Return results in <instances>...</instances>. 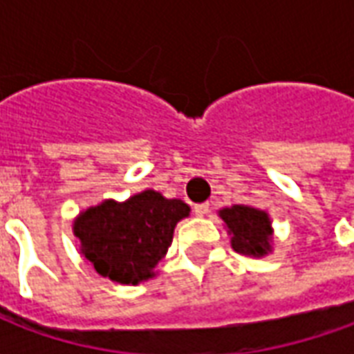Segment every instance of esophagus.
Here are the masks:
<instances>
[{
	"label": "esophagus",
	"mask_w": 354,
	"mask_h": 354,
	"mask_svg": "<svg viewBox=\"0 0 354 354\" xmlns=\"http://www.w3.org/2000/svg\"><path fill=\"white\" fill-rule=\"evenodd\" d=\"M193 212H195V216L203 218V216H207L208 212H210V205H208V203H199V205L193 207Z\"/></svg>",
	"instance_id": "34e87169"
}]
</instances>
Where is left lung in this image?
<instances>
[{"label": "left lung", "instance_id": "left-lung-1", "mask_svg": "<svg viewBox=\"0 0 354 354\" xmlns=\"http://www.w3.org/2000/svg\"><path fill=\"white\" fill-rule=\"evenodd\" d=\"M218 216L223 220L235 252L263 258L273 250V225L266 210L250 205H233L218 210Z\"/></svg>", "mask_w": 354, "mask_h": 354}]
</instances>
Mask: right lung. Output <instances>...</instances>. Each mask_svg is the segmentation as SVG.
I'll use <instances>...</instances> for the list:
<instances>
[{
    "instance_id": "right-lung-1",
    "label": "right lung",
    "mask_w": 354,
    "mask_h": 354,
    "mask_svg": "<svg viewBox=\"0 0 354 354\" xmlns=\"http://www.w3.org/2000/svg\"><path fill=\"white\" fill-rule=\"evenodd\" d=\"M189 212L192 208L184 201L144 189L121 203L106 199L85 208L73 220V235L96 273L134 286L153 279L176 223Z\"/></svg>"
}]
</instances>
